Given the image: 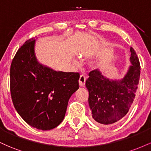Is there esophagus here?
Wrapping results in <instances>:
<instances>
[{
	"label": "esophagus",
	"instance_id": "esophagus-1",
	"mask_svg": "<svg viewBox=\"0 0 151 151\" xmlns=\"http://www.w3.org/2000/svg\"><path fill=\"white\" fill-rule=\"evenodd\" d=\"M79 85L81 86H85V81H86V76L84 74H81L80 77L79 79Z\"/></svg>",
	"mask_w": 151,
	"mask_h": 151
}]
</instances>
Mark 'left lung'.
Returning <instances> with one entry per match:
<instances>
[{
    "label": "left lung",
    "mask_w": 151,
    "mask_h": 151,
    "mask_svg": "<svg viewBox=\"0 0 151 151\" xmlns=\"http://www.w3.org/2000/svg\"><path fill=\"white\" fill-rule=\"evenodd\" d=\"M129 68L121 79H109L99 70L91 71L86 80L89 104L93 120L103 125L123 119L132 105L139 83L141 67L136 52L131 47Z\"/></svg>",
    "instance_id": "1"
}]
</instances>
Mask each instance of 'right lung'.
<instances>
[{"label": "right lung", "mask_w": 151, "mask_h": 151, "mask_svg": "<svg viewBox=\"0 0 151 151\" xmlns=\"http://www.w3.org/2000/svg\"><path fill=\"white\" fill-rule=\"evenodd\" d=\"M37 38L17 52L10 67V92L17 112L27 124L48 131L65 118L71 96L79 89V74L56 71L38 61Z\"/></svg>", "instance_id": "obj_1"}]
</instances>
